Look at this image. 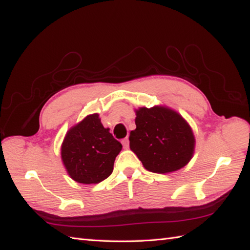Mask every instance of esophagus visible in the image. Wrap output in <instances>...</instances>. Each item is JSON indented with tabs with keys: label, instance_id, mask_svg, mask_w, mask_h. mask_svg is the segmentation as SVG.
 Returning a JSON list of instances; mask_svg holds the SVG:
<instances>
[{
	"label": "esophagus",
	"instance_id": "esophagus-1",
	"mask_svg": "<svg viewBox=\"0 0 250 250\" xmlns=\"http://www.w3.org/2000/svg\"><path fill=\"white\" fill-rule=\"evenodd\" d=\"M122 146H124L125 149H128V148H129V139H128V137H126V139H125V140H122Z\"/></svg>",
	"mask_w": 250,
	"mask_h": 250
}]
</instances>
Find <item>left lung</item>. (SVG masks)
<instances>
[{
  "mask_svg": "<svg viewBox=\"0 0 250 250\" xmlns=\"http://www.w3.org/2000/svg\"><path fill=\"white\" fill-rule=\"evenodd\" d=\"M135 113L136 129L130 133V148L146 169L171 173L191 160L194 135L178 113L164 106L141 107Z\"/></svg>",
  "mask_w": 250,
  "mask_h": 250,
  "instance_id": "obj_1",
  "label": "left lung"
}]
</instances>
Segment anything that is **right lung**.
Listing matches in <instances>:
<instances>
[{
  "label": "right lung",
  "instance_id": "add662e5",
  "mask_svg": "<svg viewBox=\"0 0 250 250\" xmlns=\"http://www.w3.org/2000/svg\"><path fill=\"white\" fill-rule=\"evenodd\" d=\"M121 148L120 142L101 124L99 114H92L67 131L61 146V158L67 174L75 182L98 184L113 173Z\"/></svg>",
  "mask_w": 250,
  "mask_h": 250
}]
</instances>
